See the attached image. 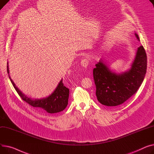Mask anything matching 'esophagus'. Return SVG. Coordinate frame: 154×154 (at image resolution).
Returning <instances> with one entry per match:
<instances>
[{
    "label": "esophagus",
    "instance_id": "obj_1",
    "mask_svg": "<svg viewBox=\"0 0 154 154\" xmlns=\"http://www.w3.org/2000/svg\"><path fill=\"white\" fill-rule=\"evenodd\" d=\"M81 66H83L84 68H87L89 65V60L88 58L83 59L81 61Z\"/></svg>",
    "mask_w": 154,
    "mask_h": 154
}]
</instances>
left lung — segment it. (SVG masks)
<instances>
[{
	"mask_svg": "<svg viewBox=\"0 0 154 154\" xmlns=\"http://www.w3.org/2000/svg\"><path fill=\"white\" fill-rule=\"evenodd\" d=\"M138 40L139 36L135 34ZM147 55L143 46L138 48L131 68L121 74L112 72L102 61L93 69L98 101L107 106L122 104L137 91L147 71Z\"/></svg>",
	"mask_w": 154,
	"mask_h": 154,
	"instance_id": "obj_1",
	"label": "left lung"
}]
</instances>
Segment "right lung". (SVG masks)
<instances>
[{
	"label": "right lung",
	"mask_w": 154,
	"mask_h": 154,
	"mask_svg": "<svg viewBox=\"0 0 154 154\" xmlns=\"http://www.w3.org/2000/svg\"><path fill=\"white\" fill-rule=\"evenodd\" d=\"M8 65V64H7ZM7 73H9L8 67L7 66ZM8 77L12 85L17 93L26 103L30 106L38 108L42 111L47 112L50 114L57 113L64 110L66 107L68 103L69 89L66 88L63 83V79L60 81L58 86L54 92L48 97L40 99H32L23 94L16 86L14 81L8 75Z\"/></svg>",
	"instance_id": "right-lung-1"
}]
</instances>
